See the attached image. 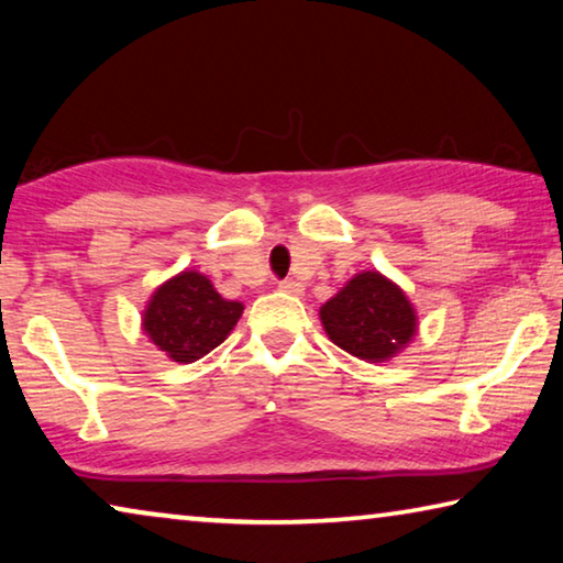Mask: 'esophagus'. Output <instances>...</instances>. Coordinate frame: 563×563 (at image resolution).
I'll return each mask as SVG.
<instances>
[{"label":"esophagus","mask_w":563,"mask_h":563,"mask_svg":"<svg viewBox=\"0 0 563 563\" xmlns=\"http://www.w3.org/2000/svg\"><path fill=\"white\" fill-rule=\"evenodd\" d=\"M279 289L282 291H289V294H301V284L294 282V279H282L279 282Z\"/></svg>","instance_id":"obj_1"}]
</instances>
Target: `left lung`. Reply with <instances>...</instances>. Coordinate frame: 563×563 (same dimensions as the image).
<instances>
[{"label": "left lung", "instance_id": "left-lung-1", "mask_svg": "<svg viewBox=\"0 0 563 563\" xmlns=\"http://www.w3.org/2000/svg\"><path fill=\"white\" fill-rule=\"evenodd\" d=\"M330 340L360 360H387L415 334V311L405 294L377 272L357 274L319 309Z\"/></svg>", "mask_w": 563, "mask_h": 563}]
</instances>
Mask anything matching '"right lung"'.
Listing matches in <instances>:
<instances>
[{
  "mask_svg": "<svg viewBox=\"0 0 563 563\" xmlns=\"http://www.w3.org/2000/svg\"><path fill=\"white\" fill-rule=\"evenodd\" d=\"M244 307L227 301L198 272H184L163 284L145 309L151 340L176 362H194L227 340Z\"/></svg>",
  "mask_w": 563,
  "mask_h": 563,
  "instance_id": "obj_1",
  "label": "right lung"
}]
</instances>
